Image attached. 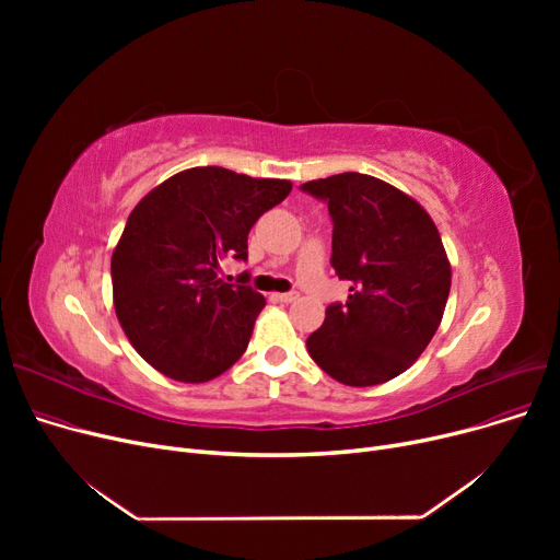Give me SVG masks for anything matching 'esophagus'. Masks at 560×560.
Returning a JSON list of instances; mask_svg holds the SVG:
<instances>
[{
	"instance_id": "obj_1",
	"label": "esophagus",
	"mask_w": 560,
	"mask_h": 560,
	"mask_svg": "<svg viewBox=\"0 0 560 560\" xmlns=\"http://www.w3.org/2000/svg\"><path fill=\"white\" fill-rule=\"evenodd\" d=\"M275 300L281 302V304H292V302L300 300V295H298V292H279V295H275Z\"/></svg>"
}]
</instances>
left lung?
Returning a JSON list of instances; mask_svg holds the SVG:
<instances>
[{"mask_svg":"<svg viewBox=\"0 0 560 560\" xmlns=\"http://www.w3.org/2000/svg\"><path fill=\"white\" fill-rule=\"evenodd\" d=\"M327 201L331 265L349 281L308 336L311 359L345 386H376L413 365L443 319L452 265L431 215L399 188L361 172L302 184Z\"/></svg>","mask_w":560,"mask_h":560,"instance_id":"obj_1","label":"left lung"}]
</instances>
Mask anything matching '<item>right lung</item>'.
<instances>
[{
    "label": "right lung",
    "mask_w": 560,
    "mask_h": 560,
    "mask_svg": "<svg viewBox=\"0 0 560 560\" xmlns=\"http://www.w3.org/2000/svg\"><path fill=\"white\" fill-rule=\"evenodd\" d=\"M292 184L226 167H190L147 192L113 249L115 315L138 354L161 374L203 384L249 345L260 292L224 283L220 262L247 258L256 220Z\"/></svg>",
    "instance_id": "right-lung-1"
}]
</instances>
